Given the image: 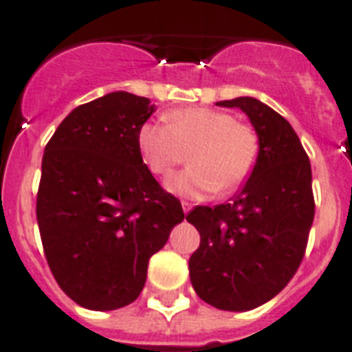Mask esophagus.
Instances as JSON below:
<instances>
[{"mask_svg": "<svg viewBox=\"0 0 352 352\" xmlns=\"http://www.w3.org/2000/svg\"><path fill=\"white\" fill-rule=\"evenodd\" d=\"M191 204H189V201H182V210H184V214H188L189 210H191Z\"/></svg>", "mask_w": 352, "mask_h": 352, "instance_id": "obj_1", "label": "esophagus"}]
</instances>
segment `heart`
I'll return each instance as SVG.
<instances>
[{"mask_svg": "<svg viewBox=\"0 0 352 352\" xmlns=\"http://www.w3.org/2000/svg\"><path fill=\"white\" fill-rule=\"evenodd\" d=\"M138 148L143 163L157 177L170 175L191 151V166L166 186L180 197L200 198L212 191L227 197L243 188L258 164L262 143L255 127L237 122L234 113L191 106L172 109L168 120L142 124Z\"/></svg>", "mask_w": 352, "mask_h": 352, "instance_id": "heart-1", "label": "heart"}]
</instances>
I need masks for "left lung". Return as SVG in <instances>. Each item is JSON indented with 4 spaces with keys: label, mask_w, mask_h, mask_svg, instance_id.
Listing matches in <instances>:
<instances>
[{
    "label": "left lung",
    "mask_w": 352,
    "mask_h": 352,
    "mask_svg": "<svg viewBox=\"0 0 352 352\" xmlns=\"http://www.w3.org/2000/svg\"><path fill=\"white\" fill-rule=\"evenodd\" d=\"M243 109L261 136L258 164L239 193L186 216L200 232L189 258L195 292L219 310L267 303L290 282L307 250L316 201L310 159L289 122L253 97L219 100Z\"/></svg>",
    "instance_id": "8db88e82"
}]
</instances>
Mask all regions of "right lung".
Returning a JSON list of instances; mask_svg holds the SVG:
<instances>
[{
  "label": "right lung",
  "mask_w": 352,
  "mask_h": 352,
  "mask_svg": "<svg viewBox=\"0 0 352 352\" xmlns=\"http://www.w3.org/2000/svg\"><path fill=\"white\" fill-rule=\"evenodd\" d=\"M146 97L111 91L63 118L45 145L36 221L49 269L72 301L117 310L143 290L148 261L184 219L143 163Z\"/></svg>",
  "instance_id": "1"
}]
</instances>
